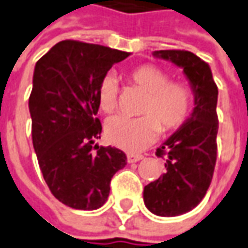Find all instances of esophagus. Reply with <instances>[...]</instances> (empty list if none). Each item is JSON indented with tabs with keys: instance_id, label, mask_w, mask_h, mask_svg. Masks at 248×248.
Instances as JSON below:
<instances>
[{
	"instance_id": "1",
	"label": "esophagus",
	"mask_w": 248,
	"mask_h": 248,
	"mask_svg": "<svg viewBox=\"0 0 248 248\" xmlns=\"http://www.w3.org/2000/svg\"><path fill=\"white\" fill-rule=\"evenodd\" d=\"M144 158L142 155H137V154H129L127 155V162L129 163H136V162H139L141 159Z\"/></svg>"
}]
</instances>
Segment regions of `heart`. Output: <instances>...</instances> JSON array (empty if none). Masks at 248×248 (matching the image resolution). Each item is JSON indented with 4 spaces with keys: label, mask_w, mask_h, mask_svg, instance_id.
Segmentation results:
<instances>
[{
    "label": "heart",
    "mask_w": 248,
    "mask_h": 248,
    "mask_svg": "<svg viewBox=\"0 0 248 248\" xmlns=\"http://www.w3.org/2000/svg\"><path fill=\"white\" fill-rule=\"evenodd\" d=\"M129 81L145 93L141 118L111 116L106 122L107 140L121 150L139 152L156 140L160 127L171 132L180 127L192 108V90L184 82H170L169 74L154 64H141L127 74ZM98 107L114 111L118 103V83L114 75L104 77L97 89Z\"/></svg>",
    "instance_id": "obj_1"
}]
</instances>
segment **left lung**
<instances>
[{"label":"left lung","mask_w":248,"mask_h":248,"mask_svg":"<svg viewBox=\"0 0 248 248\" xmlns=\"http://www.w3.org/2000/svg\"><path fill=\"white\" fill-rule=\"evenodd\" d=\"M152 55L183 68L193 93L188 119L167 139L156 155L166 171L145 185L144 203L159 217H177L195 209L209 189L217 159L218 89L210 65L188 50H155Z\"/></svg>","instance_id":"1"}]
</instances>
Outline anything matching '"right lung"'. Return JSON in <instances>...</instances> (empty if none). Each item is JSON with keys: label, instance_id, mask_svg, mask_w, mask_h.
<instances>
[{"label": "right lung", "instance_id": "right-lung-1", "mask_svg": "<svg viewBox=\"0 0 248 248\" xmlns=\"http://www.w3.org/2000/svg\"><path fill=\"white\" fill-rule=\"evenodd\" d=\"M127 56L103 45L62 41L34 68L29 98L32 145L50 192L71 209H100L111 178L127 163L124 151L93 147L101 133L98 85Z\"/></svg>", "mask_w": 248, "mask_h": 248}]
</instances>
